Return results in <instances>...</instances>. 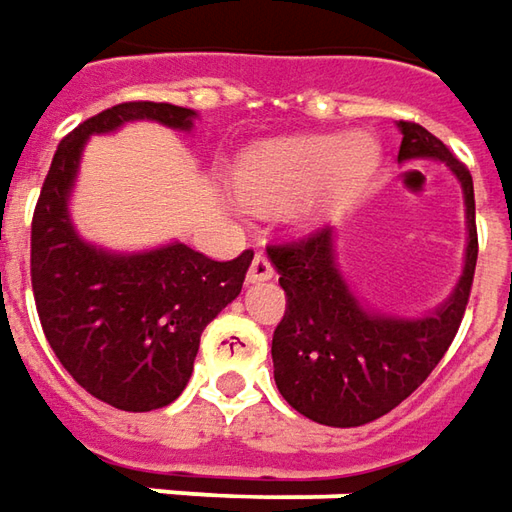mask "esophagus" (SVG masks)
I'll use <instances>...</instances> for the list:
<instances>
[{
    "label": "esophagus",
    "instance_id": "34e87169",
    "mask_svg": "<svg viewBox=\"0 0 512 512\" xmlns=\"http://www.w3.org/2000/svg\"><path fill=\"white\" fill-rule=\"evenodd\" d=\"M272 278H275V269H272L269 257L255 255L252 266H249V275H246V280H249V283H263V280H272Z\"/></svg>",
    "mask_w": 512,
    "mask_h": 512
}]
</instances>
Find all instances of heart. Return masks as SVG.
Listing matches in <instances>:
<instances>
[{
  "label": "heart",
  "instance_id": "b5f03b06",
  "mask_svg": "<svg viewBox=\"0 0 512 512\" xmlns=\"http://www.w3.org/2000/svg\"><path fill=\"white\" fill-rule=\"evenodd\" d=\"M378 166L369 134H306L260 145L237 171L240 197L255 209H280L300 197L309 212L335 209L364 189Z\"/></svg>",
  "mask_w": 512,
  "mask_h": 512
}]
</instances>
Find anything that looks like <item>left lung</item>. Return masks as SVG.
Returning <instances> with one entry per match:
<instances>
[{
    "label": "left lung",
    "mask_w": 512,
    "mask_h": 512,
    "mask_svg": "<svg viewBox=\"0 0 512 512\" xmlns=\"http://www.w3.org/2000/svg\"><path fill=\"white\" fill-rule=\"evenodd\" d=\"M398 163L438 160L464 191L467 252L453 295L421 318L381 315L361 306L335 263L332 229L298 243L269 246L286 292V312L272 338L275 384L300 415L326 427H361L427 381L456 338L476 275L478 234L473 177L456 154L418 123H398Z\"/></svg>",
    "instance_id": "left-lung-1"
}]
</instances>
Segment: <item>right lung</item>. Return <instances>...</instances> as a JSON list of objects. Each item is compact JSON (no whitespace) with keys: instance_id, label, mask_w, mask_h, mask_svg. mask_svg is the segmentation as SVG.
Wrapping results in <instances>:
<instances>
[{"instance_id":"right-lung-1","label":"right lung","mask_w":512,"mask_h":512,"mask_svg":"<svg viewBox=\"0 0 512 512\" xmlns=\"http://www.w3.org/2000/svg\"><path fill=\"white\" fill-rule=\"evenodd\" d=\"M194 111L168 102H120L56 145L31 223V283L42 332L85 392L125 412L168 407L189 384L200 335L232 303L255 252L212 260L186 243L105 252L85 243L68 200L91 134L131 120L191 131Z\"/></svg>"}]
</instances>
